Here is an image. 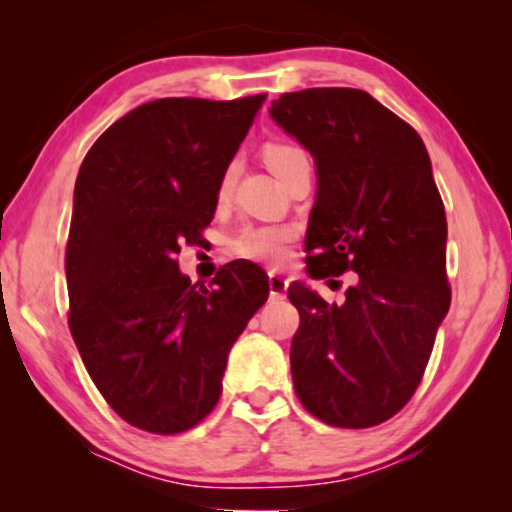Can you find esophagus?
I'll return each instance as SVG.
<instances>
[{
  "instance_id": "obj_1",
  "label": "esophagus",
  "mask_w": 512,
  "mask_h": 512,
  "mask_svg": "<svg viewBox=\"0 0 512 512\" xmlns=\"http://www.w3.org/2000/svg\"><path fill=\"white\" fill-rule=\"evenodd\" d=\"M268 284H270V296L272 298H284L286 296V286H289V282H286V277L279 275V272H270Z\"/></svg>"
}]
</instances>
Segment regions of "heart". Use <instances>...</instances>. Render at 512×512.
I'll use <instances>...</instances> for the list:
<instances>
[{"instance_id": "heart-1", "label": "heart", "mask_w": 512, "mask_h": 512, "mask_svg": "<svg viewBox=\"0 0 512 512\" xmlns=\"http://www.w3.org/2000/svg\"><path fill=\"white\" fill-rule=\"evenodd\" d=\"M300 158H307V153L296 144L286 142H272L265 146V160L275 170L279 179L289 172V167ZM235 181V163H230L221 174L219 188H216V200L226 202L230 195V188H233ZM293 240H296V233L286 226H251L244 228L240 235L235 237V254L242 258H249V261L263 263V265H279L286 261L289 256V249Z\"/></svg>"}]
</instances>
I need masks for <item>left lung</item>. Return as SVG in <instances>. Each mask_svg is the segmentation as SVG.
<instances>
[{"instance_id": "left-lung-1", "label": "left lung", "mask_w": 512, "mask_h": 512, "mask_svg": "<svg viewBox=\"0 0 512 512\" xmlns=\"http://www.w3.org/2000/svg\"><path fill=\"white\" fill-rule=\"evenodd\" d=\"M270 116L317 163L305 237L314 279L356 272L345 303L289 286L298 401L321 422L368 429L405 408L450 310L447 219L417 130L356 88H307Z\"/></svg>"}]
</instances>
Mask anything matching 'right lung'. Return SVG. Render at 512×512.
<instances>
[{"instance_id": "right-lung-1", "label": "right lung", "mask_w": 512, "mask_h": 512, "mask_svg": "<svg viewBox=\"0 0 512 512\" xmlns=\"http://www.w3.org/2000/svg\"><path fill=\"white\" fill-rule=\"evenodd\" d=\"M263 102H146L81 163L65 256L69 331L104 401L142 431L174 436L214 410L230 347L270 296L254 263L233 261L205 286L177 261L181 244H200Z\"/></svg>"}]
</instances>
